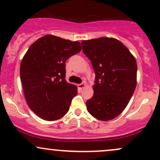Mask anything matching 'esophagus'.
<instances>
[{"mask_svg":"<svg viewBox=\"0 0 160 160\" xmlns=\"http://www.w3.org/2000/svg\"><path fill=\"white\" fill-rule=\"evenodd\" d=\"M86 86V84L85 83V82H82V83H80V84H78V87L79 89H82L83 88H85Z\"/></svg>","mask_w":160,"mask_h":160,"instance_id":"34e87169","label":"esophagus"}]
</instances>
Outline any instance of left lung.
<instances>
[{
  "label": "left lung",
  "instance_id": "8db88e82",
  "mask_svg": "<svg viewBox=\"0 0 160 160\" xmlns=\"http://www.w3.org/2000/svg\"><path fill=\"white\" fill-rule=\"evenodd\" d=\"M81 44L95 73L94 94L86 102L87 111L98 120H113L124 111L136 87V60L113 38L82 40Z\"/></svg>",
  "mask_w": 160,
  "mask_h": 160
}]
</instances>
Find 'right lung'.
<instances>
[{
    "mask_svg": "<svg viewBox=\"0 0 160 160\" xmlns=\"http://www.w3.org/2000/svg\"><path fill=\"white\" fill-rule=\"evenodd\" d=\"M81 51L78 41L48 34L31 45L20 65L25 100L41 119L62 118L78 94V87L65 80V62Z\"/></svg>",
    "mask_w": 160,
    "mask_h": 160,
    "instance_id": "right-lung-1",
    "label": "right lung"
}]
</instances>
